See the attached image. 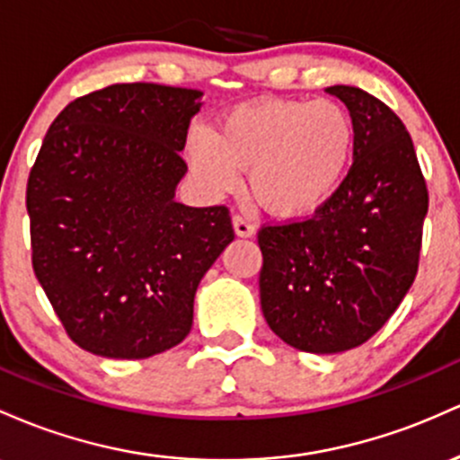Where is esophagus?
<instances>
[{
	"label": "esophagus",
	"instance_id": "esophagus-1",
	"mask_svg": "<svg viewBox=\"0 0 460 460\" xmlns=\"http://www.w3.org/2000/svg\"><path fill=\"white\" fill-rule=\"evenodd\" d=\"M232 226H234L236 236H241V239H250V236L256 234L254 224H252L250 219H245V217H241V215L232 217Z\"/></svg>",
	"mask_w": 460,
	"mask_h": 460
}]
</instances>
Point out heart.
I'll return each instance as SVG.
<instances>
[{
    "mask_svg": "<svg viewBox=\"0 0 460 460\" xmlns=\"http://www.w3.org/2000/svg\"><path fill=\"white\" fill-rule=\"evenodd\" d=\"M356 152L349 112L334 102L262 100L232 108L219 130H195L187 156L210 193L239 187L271 215L297 219L323 208L343 187Z\"/></svg>",
    "mask_w": 460,
    "mask_h": 460,
    "instance_id": "b5f03b06",
    "label": "heart"
}]
</instances>
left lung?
I'll return each mask as SVG.
<instances>
[{"instance_id": "1", "label": "left lung", "mask_w": 460, "mask_h": 460, "mask_svg": "<svg viewBox=\"0 0 460 460\" xmlns=\"http://www.w3.org/2000/svg\"><path fill=\"white\" fill-rule=\"evenodd\" d=\"M348 106L356 152L343 187L311 219L267 226L261 306L291 348L337 354L385 326L417 276L428 189L400 117L356 86H328Z\"/></svg>"}]
</instances>
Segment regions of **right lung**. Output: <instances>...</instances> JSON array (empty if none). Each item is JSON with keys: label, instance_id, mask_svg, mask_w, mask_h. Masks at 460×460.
Wrapping results in <instances>:
<instances>
[{"label": "right lung", "instance_id": "obj_1", "mask_svg": "<svg viewBox=\"0 0 460 460\" xmlns=\"http://www.w3.org/2000/svg\"><path fill=\"white\" fill-rule=\"evenodd\" d=\"M202 91L112 84L54 119L25 206L34 273L74 341L106 358L182 343L199 282L234 239L226 206L175 202Z\"/></svg>", "mask_w": 460, "mask_h": 460}]
</instances>
